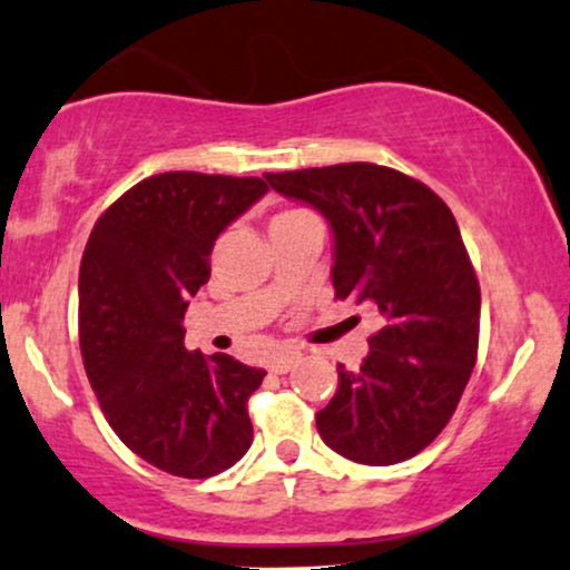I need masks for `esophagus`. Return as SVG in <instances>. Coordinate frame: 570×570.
Returning <instances> with one entry per match:
<instances>
[{"label": "esophagus", "instance_id": "obj_1", "mask_svg": "<svg viewBox=\"0 0 570 570\" xmlns=\"http://www.w3.org/2000/svg\"><path fill=\"white\" fill-rule=\"evenodd\" d=\"M302 360V355L299 352H292V350H286V352H278V355H273L271 357V365L268 368L273 371V373H289L294 365H297Z\"/></svg>", "mask_w": 570, "mask_h": 570}]
</instances>
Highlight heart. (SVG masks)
<instances>
[{"instance_id":"b5f03b06","label":"heart","mask_w":570,"mask_h":570,"mask_svg":"<svg viewBox=\"0 0 570 570\" xmlns=\"http://www.w3.org/2000/svg\"><path fill=\"white\" fill-rule=\"evenodd\" d=\"M297 215H302V210H284V213H278L276 218L271 220V226H276V223H284V220H292V218H297Z\"/></svg>"}]
</instances>
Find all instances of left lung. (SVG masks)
Wrapping results in <instances>:
<instances>
[{
  "instance_id": "1",
  "label": "left lung",
  "mask_w": 570,
  "mask_h": 570,
  "mask_svg": "<svg viewBox=\"0 0 570 570\" xmlns=\"http://www.w3.org/2000/svg\"><path fill=\"white\" fill-rule=\"evenodd\" d=\"M334 234L338 299L379 313L357 371L338 365L336 394L315 413L342 458L394 465L442 434L479 352L481 292L450 207L405 173L373 163L265 173Z\"/></svg>"
}]
</instances>
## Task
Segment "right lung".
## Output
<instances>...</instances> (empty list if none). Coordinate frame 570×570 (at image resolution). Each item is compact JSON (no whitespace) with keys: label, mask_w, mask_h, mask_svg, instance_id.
Returning <instances> with one entry per match:
<instances>
[{"label":"right lung","mask_w":570,"mask_h":570,"mask_svg":"<svg viewBox=\"0 0 570 570\" xmlns=\"http://www.w3.org/2000/svg\"><path fill=\"white\" fill-rule=\"evenodd\" d=\"M265 191L263 178L149 176L107 207L83 249L86 376L120 442L173 476H215L252 444L247 400L265 371L186 350L181 323L215 239Z\"/></svg>","instance_id":"add662e5"}]
</instances>
